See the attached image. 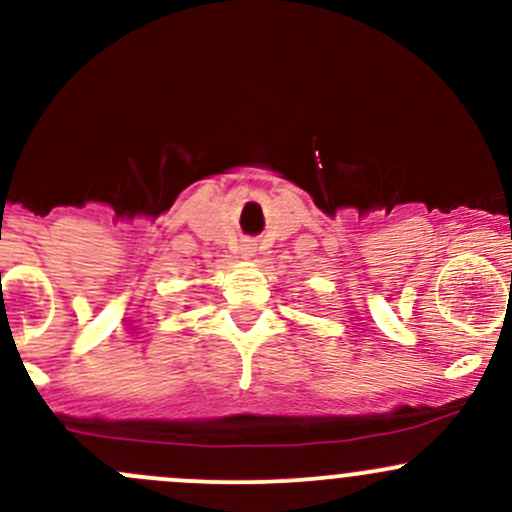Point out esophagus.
I'll return each mask as SVG.
<instances>
[{"mask_svg":"<svg viewBox=\"0 0 512 512\" xmlns=\"http://www.w3.org/2000/svg\"><path fill=\"white\" fill-rule=\"evenodd\" d=\"M242 257H252V247H242Z\"/></svg>","mask_w":512,"mask_h":512,"instance_id":"obj_1","label":"esophagus"}]
</instances>
